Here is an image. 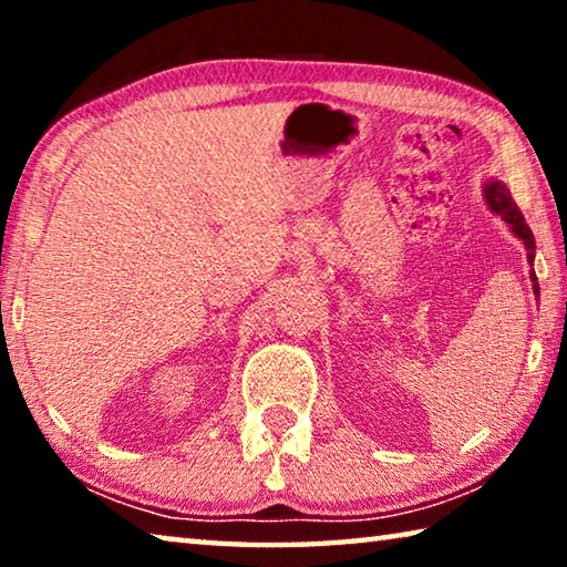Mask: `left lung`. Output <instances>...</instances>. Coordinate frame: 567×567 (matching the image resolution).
Returning a JSON list of instances; mask_svg holds the SVG:
<instances>
[{
  "instance_id": "8db88e82",
  "label": "left lung",
  "mask_w": 567,
  "mask_h": 567,
  "mask_svg": "<svg viewBox=\"0 0 567 567\" xmlns=\"http://www.w3.org/2000/svg\"><path fill=\"white\" fill-rule=\"evenodd\" d=\"M485 199L487 205H491V209L495 215H501L507 225H511L513 233L523 239L525 247H527V262L533 265V257H535V237H533V229L527 227L525 217L520 213V207L515 205V199L511 197V192H507L505 185H501V182H491V185L485 187ZM533 280V290L535 295L540 292V287H537V277L535 272L530 275Z\"/></svg>"
}]
</instances>
